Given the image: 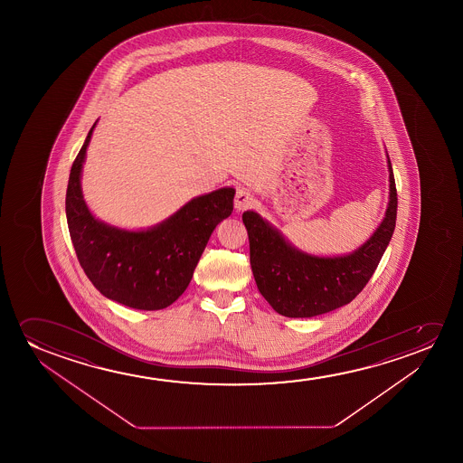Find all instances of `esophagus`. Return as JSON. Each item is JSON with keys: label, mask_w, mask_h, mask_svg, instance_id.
I'll return each instance as SVG.
<instances>
[{"label": "esophagus", "mask_w": 463, "mask_h": 463, "mask_svg": "<svg viewBox=\"0 0 463 463\" xmlns=\"http://www.w3.org/2000/svg\"><path fill=\"white\" fill-rule=\"evenodd\" d=\"M234 205L235 209L239 210V212L251 207L253 205L251 191L247 190V188H239L237 193H235Z\"/></svg>", "instance_id": "34e87169"}]
</instances>
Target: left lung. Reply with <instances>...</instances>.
I'll return each instance as SVG.
<instances>
[{"instance_id":"8db88e82","label":"left lung","mask_w":463,"mask_h":463,"mask_svg":"<svg viewBox=\"0 0 463 463\" xmlns=\"http://www.w3.org/2000/svg\"><path fill=\"white\" fill-rule=\"evenodd\" d=\"M389 169L386 215L372 237L353 253L315 256L298 250L260 213L247 210L250 262L256 285L273 310L288 317H311L349 304L372 279L395 229L397 190Z\"/></svg>"}]
</instances>
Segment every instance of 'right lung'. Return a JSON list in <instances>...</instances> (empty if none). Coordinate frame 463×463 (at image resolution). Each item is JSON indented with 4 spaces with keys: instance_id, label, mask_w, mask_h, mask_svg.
<instances>
[{
    "instance_id": "1",
    "label": "right lung",
    "mask_w": 463,
    "mask_h": 463,
    "mask_svg": "<svg viewBox=\"0 0 463 463\" xmlns=\"http://www.w3.org/2000/svg\"><path fill=\"white\" fill-rule=\"evenodd\" d=\"M89 131L66 191V218L77 260L104 298L136 310H161L190 285L213 229L234 209V188L196 196L152 228L128 231L98 220L82 194Z\"/></svg>"
}]
</instances>
